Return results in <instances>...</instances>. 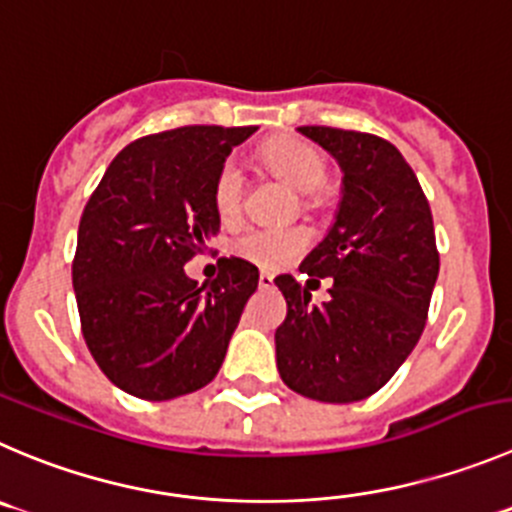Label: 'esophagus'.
<instances>
[{"label":"esophagus","instance_id":"obj_1","mask_svg":"<svg viewBox=\"0 0 512 512\" xmlns=\"http://www.w3.org/2000/svg\"><path fill=\"white\" fill-rule=\"evenodd\" d=\"M259 286H261V289H271V286H274V274H269V271H261Z\"/></svg>","mask_w":512,"mask_h":512}]
</instances>
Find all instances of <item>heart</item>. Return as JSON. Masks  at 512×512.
I'll list each match as a JSON object with an SVG mask.
<instances>
[{
    "mask_svg": "<svg viewBox=\"0 0 512 512\" xmlns=\"http://www.w3.org/2000/svg\"><path fill=\"white\" fill-rule=\"evenodd\" d=\"M264 160L276 175L301 196H316L326 183V163L316 148L304 140H276L266 145ZM243 173L236 160L221 165L213 183V203L223 221L236 218L241 208ZM306 236L296 228H251L233 241V251L261 269H281L304 251Z\"/></svg>",
    "mask_w": 512,
    "mask_h": 512,
    "instance_id": "heart-1",
    "label": "heart"
}]
</instances>
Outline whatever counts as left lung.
I'll use <instances>...</instances> for the list:
<instances>
[{"mask_svg": "<svg viewBox=\"0 0 512 512\" xmlns=\"http://www.w3.org/2000/svg\"><path fill=\"white\" fill-rule=\"evenodd\" d=\"M296 130L342 170L334 223L299 266L309 280L335 284L314 307L294 276H276L286 299L276 367L294 392L347 405L382 389L420 342L440 274L435 226L420 180L392 143L319 125Z\"/></svg>", "mask_w": 512, "mask_h": 512, "instance_id": "obj_1", "label": "left lung"}]
</instances>
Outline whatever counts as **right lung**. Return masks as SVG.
Wrapping results in <instances>:
<instances>
[{"label":"right lung","mask_w":512,"mask_h":512,"mask_svg":"<svg viewBox=\"0 0 512 512\" xmlns=\"http://www.w3.org/2000/svg\"><path fill=\"white\" fill-rule=\"evenodd\" d=\"M256 128L193 125L120 150L87 201L72 289L97 367L133 397L163 402L206 387L221 369L259 269L218 261L198 286L183 266L221 228L213 183Z\"/></svg>","instance_id":"add662e5"}]
</instances>
